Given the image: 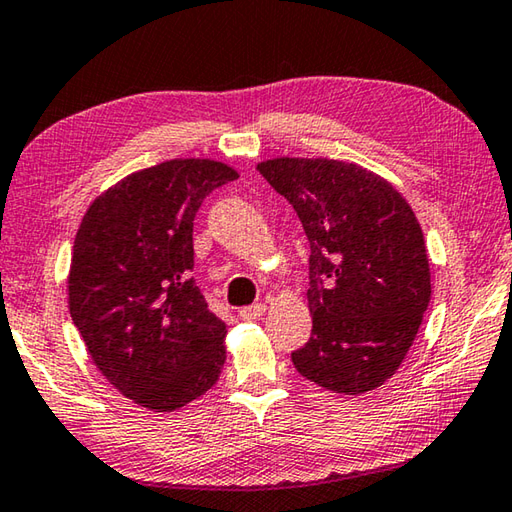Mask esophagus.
<instances>
[{
	"label": "esophagus",
	"instance_id": "esophagus-1",
	"mask_svg": "<svg viewBox=\"0 0 512 512\" xmlns=\"http://www.w3.org/2000/svg\"><path fill=\"white\" fill-rule=\"evenodd\" d=\"M264 313H266V304H250V306H244V309H239V318L241 320H257V318H262Z\"/></svg>",
	"mask_w": 512,
	"mask_h": 512
}]
</instances>
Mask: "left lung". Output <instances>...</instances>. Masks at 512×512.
I'll return each mask as SVG.
<instances>
[{
    "label": "left lung",
    "mask_w": 512,
    "mask_h": 512,
    "mask_svg": "<svg viewBox=\"0 0 512 512\" xmlns=\"http://www.w3.org/2000/svg\"><path fill=\"white\" fill-rule=\"evenodd\" d=\"M259 174L291 203L309 239L311 338L300 374L336 394H365L401 367L430 304L421 224L392 183L333 159H268Z\"/></svg>",
    "instance_id": "obj_1"
}]
</instances>
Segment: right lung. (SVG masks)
<instances>
[{
    "label": "right lung",
    "mask_w": 512,
    "mask_h": 512,
    "mask_svg": "<svg viewBox=\"0 0 512 512\" xmlns=\"http://www.w3.org/2000/svg\"><path fill=\"white\" fill-rule=\"evenodd\" d=\"M237 170L172 159L91 201L69 268V311L94 365L120 394L174 412L217 383L226 324L192 277V221Z\"/></svg>",
    "instance_id": "1"
}]
</instances>
